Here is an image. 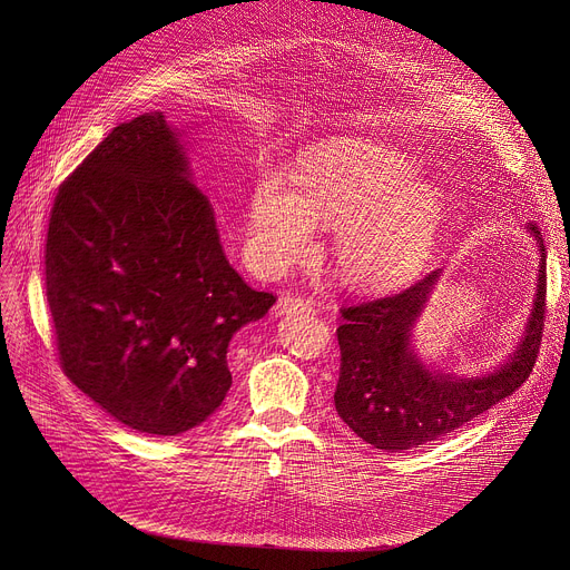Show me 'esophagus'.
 Instances as JSON below:
<instances>
[{
    "mask_svg": "<svg viewBox=\"0 0 570 570\" xmlns=\"http://www.w3.org/2000/svg\"><path fill=\"white\" fill-rule=\"evenodd\" d=\"M315 308V302L311 297H299V295H282L279 302L275 304L277 315H288V313H311Z\"/></svg>",
    "mask_w": 570,
    "mask_h": 570,
    "instance_id": "34e87169",
    "label": "esophagus"
}]
</instances>
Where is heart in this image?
Segmentation results:
<instances>
[{"label":"heart","mask_w":570,"mask_h":570,"mask_svg":"<svg viewBox=\"0 0 570 570\" xmlns=\"http://www.w3.org/2000/svg\"><path fill=\"white\" fill-rule=\"evenodd\" d=\"M440 191L409 157L372 141H347L311 155L297 189L284 171L264 169L246 212L248 262L268 275L311 257L315 223L336 225L334 257L343 277L383 288L413 275L442 220Z\"/></svg>","instance_id":"b5f03b06"}]
</instances>
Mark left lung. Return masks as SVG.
I'll use <instances>...</instances> for the list:
<instances>
[{
    "label": "left lung",
    "mask_w": 570,
    "mask_h": 570,
    "mask_svg": "<svg viewBox=\"0 0 570 570\" xmlns=\"http://www.w3.org/2000/svg\"><path fill=\"white\" fill-rule=\"evenodd\" d=\"M528 232L541 250L537 297L521 345L492 374H435L413 352V324L440 271L403 291L341 308V376L334 401L341 420L363 442L390 453L417 449L490 411L525 383L537 363L546 320V246L537 223H530Z\"/></svg>",
    "instance_id": "1"
}]
</instances>
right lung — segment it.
I'll return each mask as SVG.
<instances>
[{"mask_svg": "<svg viewBox=\"0 0 570 570\" xmlns=\"http://www.w3.org/2000/svg\"><path fill=\"white\" fill-rule=\"evenodd\" d=\"M45 286L67 379L148 435L187 433L218 409L232 336L277 299L225 259L161 112L112 128L62 180Z\"/></svg>", "mask_w": 570, "mask_h": 570, "instance_id": "1", "label": "right lung"}]
</instances>
